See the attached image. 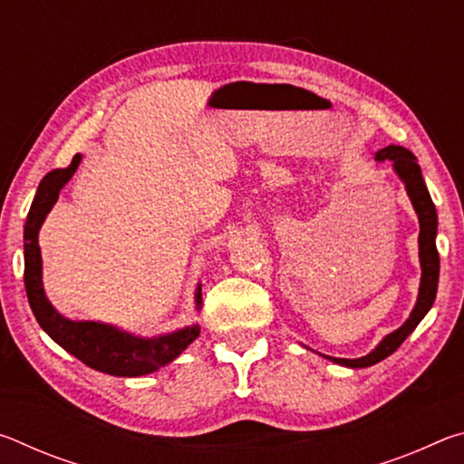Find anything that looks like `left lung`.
Segmentation results:
<instances>
[{"label": "left lung", "instance_id": "left-lung-1", "mask_svg": "<svg viewBox=\"0 0 464 464\" xmlns=\"http://www.w3.org/2000/svg\"><path fill=\"white\" fill-rule=\"evenodd\" d=\"M389 160L392 161V168H395V174L401 178V182L405 184L407 196L413 204L415 213H418L420 218V264H421V280H420V295H418V303L411 311L410 319L405 324L395 329V332L384 335L382 342L376 345V348L362 358H332L325 356L327 360H332L335 364L342 366H350V368H366L372 366L376 362H381L387 356H391L399 345L405 342V337L410 335L415 327L420 325V321L426 317V313L431 309L436 298V290H438V276H440V256L436 249V233H438V215H436V207L431 202V196L426 188V182H423L421 169L418 166V160L411 151H407L405 147L399 145H389L376 151V161H384Z\"/></svg>", "mask_w": 464, "mask_h": 464}]
</instances>
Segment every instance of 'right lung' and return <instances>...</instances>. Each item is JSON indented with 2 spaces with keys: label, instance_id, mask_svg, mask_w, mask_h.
Segmentation results:
<instances>
[{
  "label": "right lung",
  "instance_id": "right-lung-1",
  "mask_svg": "<svg viewBox=\"0 0 464 464\" xmlns=\"http://www.w3.org/2000/svg\"><path fill=\"white\" fill-rule=\"evenodd\" d=\"M77 153L72 163L63 169H53L38 184L36 196L30 207L24 225V285L30 309L46 334L63 350L73 354L93 371L114 376H143L169 364L190 345L200 334L198 325L157 337H139L122 329L98 321H72L53 307L43 288V260L38 247V231L46 215L57 202L61 188L65 186L80 166ZM196 309L202 304L200 285L196 288Z\"/></svg>",
  "mask_w": 464,
  "mask_h": 464
}]
</instances>
